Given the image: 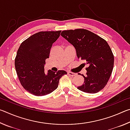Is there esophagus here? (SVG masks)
Wrapping results in <instances>:
<instances>
[{"mask_svg":"<svg viewBox=\"0 0 130 130\" xmlns=\"http://www.w3.org/2000/svg\"><path fill=\"white\" fill-rule=\"evenodd\" d=\"M68 74L70 76H76L77 74L75 73H73V72H68Z\"/></svg>","mask_w":130,"mask_h":130,"instance_id":"1","label":"esophagus"}]
</instances>
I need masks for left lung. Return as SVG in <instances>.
<instances>
[{"label":"left lung","mask_w":130,"mask_h":130,"mask_svg":"<svg viewBox=\"0 0 130 130\" xmlns=\"http://www.w3.org/2000/svg\"><path fill=\"white\" fill-rule=\"evenodd\" d=\"M61 36L73 46L77 56L88 67L84 83L78 89L96 93L105 87L112 72L114 57L107 41L89 30L78 28L62 31Z\"/></svg>","instance_id":"left-lung-1"}]
</instances>
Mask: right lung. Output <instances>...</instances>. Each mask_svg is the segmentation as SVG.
<instances>
[{
	"label": "right lung",
	"mask_w": 130,
	"mask_h": 130,
	"mask_svg": "<svg viewBox=\"0 0 130 130\" xmlns=\"http://www.w3.org/2000/svg\"><path fill=\"white\" fill-rule=\"evenodd\" d=\"M61 31H40L30 36L21 44L15 59V67L22 87L30 93L45 96L56 90L59 80L67 74L65 70L45 73V60L49 57L53 43Z\"/></svg>",
	"instance_id": "1"
}]
</instances>
